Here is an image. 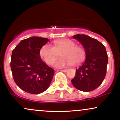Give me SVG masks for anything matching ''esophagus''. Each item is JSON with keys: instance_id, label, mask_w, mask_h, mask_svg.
Masks as SVG:
<instances>
[{"instance_id": "esophagus-1", "label": "esophagus", "mask_w": 120, "mask_h": 120, "mask_svg": "<svg viewBox=\"0 0 120 120\" xmlns=\"http://www.w3.org/2000/svg\"><path fill=\"white\" fill-rule=\"evenodd\" d=\"M60 71L63 72H66L67 71H68V70H67V69H64V70H60Z\"/></svg>"}]
</instances>
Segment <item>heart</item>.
Instances as JSON below:
<instances>
[{"label":"heart","mask_w":120,"mask_h":120,"mask_svg":"<svg viewBox=\"0 0 120 120\" xmlns=\"http://www.w3.org/2000/svg\"><path fill=\"white\" fill-rule=\"evenodd\" d=\"M62 56L55 64V66L64 67L66 65H78L85 59L86 53L82 47L75 45V42L69 39L54 41L52 47L45 45L39 50L41 58L47 65H51L59 55Z\"/></svg>","instance_id":"b5f03b06"}]
</instances>
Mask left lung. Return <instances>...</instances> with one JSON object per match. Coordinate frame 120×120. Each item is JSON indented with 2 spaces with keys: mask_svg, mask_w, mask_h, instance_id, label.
Instances as JSON below:
<instances>
[{
  "mask_svg": "<svg viewBox=\"0 0 120 120\" xmlns=\"http://www.w3.org/2000/svg\"><path fill=\"white\" fill-rule=\"evenodd\" d=\"M73 38L84 47L86 60L76 70L71 83L79 90H94L101 84L106 75L108 62L106 49L101 42L86 35H75Z\"/></svg>",
  "mask_w": 120,
  "mask_h": 120,
  "instance_id": "8db88e82",
  "label": "left lung"
}]
</instances>
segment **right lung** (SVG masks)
I'll return each instance as SVG.
<instances>
[{
  "mask_svg": "<svg viewBox=\"0 0 120 120\" xmlns=\"http://www.w3.org/2000/svg\"><path fill=\"white\" fill-rule=\"evenodd\" d=\"M49 39L32 37L20 42L12 51L10 63L14 80L22 90L33 94L48 89L54 74L40 57L39 50Z\"/></svg>",
  "mask_w": 120,
  "mask_h": 120,
  "instance_id": "add662e5",
  "label": "right lung"
}]
</instances>
